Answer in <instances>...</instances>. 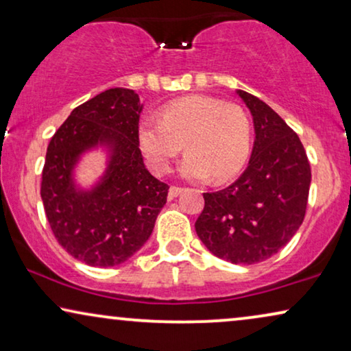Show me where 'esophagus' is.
<instances>
[{"label": "esophagus", "instance_id": "1", "mask_svg": "<svg viewBox=\"0 0 351 351\" xmlns=\"http://www.w3.org/2000/svg\"><path fill=\"white\" fill-rule=\"evenodd\" d=\"M182 191H184V189H180V186H174L172 185L171 189H169V196L171 198H177V196H179Z\"/></svg>", "mask_w": 351, "mask_h": 351}]
</instances>
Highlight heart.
Wrapping results in <instances>:
<instances>
[{"instance_id": "1", "label": "heart", "mask_w": 351, "mask_h": 351, "mask_svg": "<svg viewBox=\"0 0 351 351\" xmlns=\"http://www.w3.org/2000/svg\"><path fill=\"white\" fill-rule=\"evenodd\" d=\"M251 119L237 104L209 95H190L166 105L160 119H143L138 145L156 174H167L180 155V176L223 182L238 174L251 153Z\"/></svg>"}]
</instances>
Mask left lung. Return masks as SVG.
<instances>
[{
    "label": "left lung",
    "mask_w": 351,
    "mask_h": 351,
    "mask_svg": "<svg viewBox=\"0 0 351 351\" xmlns=\"http://www.w3.org/2000/svg\"><path fill=\"white\" fill-rule=\"evenodd\" d=\"M237 94L252 114L251 160L234 184L204 193L195 228L214 256L251 265L275 256L300 228L311 171L299 136L285 119L256 95Z\"/></svg>",
    "instance_id": "left-lung-1"
}]
</instances>
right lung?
<instances>
[{"label":"right lung","instance_id":"right-lung-1","mask_svg":"<svg viewBox=\"0 0 351 351\" xmlns=\"http://www.w3.org/2000/svg\"><path fill=\"white\" fill-rule=\"evenodd\" d=\"M132 89L113 88L76 107L47 145L41 199L52 233L71 257L90 267H114L132 257L155 228L167 186L143 165ZM100 149L106 167L93 184L75 172L82 158Z\"/></svg>","mask_w":351,"mask_h":351}]
</instances>
